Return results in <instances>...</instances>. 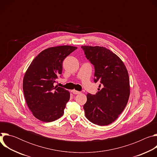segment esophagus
Returning <instances> with one entry per match:
<instances>
[{
    "instance_id": "esophagus-1",
    "label": "esophagus",
    "mask_w": 157,
    "mask_h": 157,
    "mask_svg": "<svg viewBox=\"0 0 157 157\" xmlns=\"http://www.w3.org/2000/svg\"><path fill=\"white\" fill-rule=\"evenodd\" d=\"M71 92H72L74 94H80V93H81L79 91H76V90H72Z\"/></svg>"
}]
</instances>
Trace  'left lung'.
<instances>
[{
    "label": "left lung",
    "instance_id": "1",
    "mask_svg": "<svg viewBox=\"0 0 157 157\" xmlns=\"http://www.w3.org/2000/svg\"><path fill=\"white\" fill-rule=\"evenodd\" d=\"M86 58L94 67V82H99L96 94L88 93L83 108L86 117L98 125L114 122L126 107L130 96L126 67L115 53L105 47L82 46Z\"/></svg>",
    "mask_w": 157,
    "mask_h": 157
}]
</instances>
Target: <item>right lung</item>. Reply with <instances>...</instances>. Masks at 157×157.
Returning <instances> with one entry per match:
<instances>
[{
	"mask_svg": "<svg viewBox=\"0 0 157 157\" xmlns=\"http://www.w3.org/2000/svg\"><path fill=\"white\" fill-rule=\"evenodd\" d=\"M76 49L68 45L48 48L35 57L27 70L23 80L24 96L33 115L40 121L50 122L63 115L70 93L53 84L61 76L63 60Z\"/></svg>",
	"mask_w": 157,
	"mask_h": 157,
	"instance_id": "1",
	"label": "right lung"
}]
</instances>
